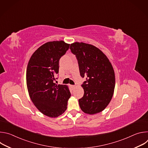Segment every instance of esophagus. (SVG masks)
I'll list each match as a JSON object with an SVG mask.
<instances>
[{"label": "esophagus", "instance_id": "34e87169", "mask_svg": "<svg viewBox=\"0 0 148 148\" xmlns=\"http://www.w3.org/2000/svg\"><path fill=\"white\" fill-rule=\"evenodd\" d=\"M71 87H72L73 88H74L75 87V86H71Z\"/></svg>", "mask_w": 148, "mask_h": 148}]
</instances>
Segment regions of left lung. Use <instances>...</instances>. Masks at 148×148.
I'll list each match as a JSON object with an SVG mask.
<instances>
[{
    "label": "left lung",
    "instance_id": "obj_1",
    "mask_svg": "<svg viewBox=\"0 0 148 148\" xmlns=\"http://www.w3.org/2000/svg\"><path fill=\"white\" fill-rule=\"evenodd\" d=\"M70 49L77 59L80 75L86 78L81 85L84 94L78 100L80 108L91 115L102 111L110 102L115 88L111 63L99 49L91 45L75 42Z\"/></svg>",
    "mask_w": 148,
    "mask_h": 148
}]
</instances>
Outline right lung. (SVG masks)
I'll list each match as a JSON object with an SVG mask.
<instances>
[{
	"instance_id": "obj_1",
	"label": "right lung",
	"mask_w": 148,
	"mask_h": 148,
	"mask_svg": "<svg viewBox=\"0 0 148 148\" xmlns=\"http://www.w3.org/2000/svg\"><path fill=\"white\" fill-rule=\"evenodd\" d=\"M69 47L62 40L47 42L34 51L27 65L26 83L30 99L42 114L49 117L64 113L71 96L67 86L54 82L59 60Z\"/></svg>"
}]
</instances>
